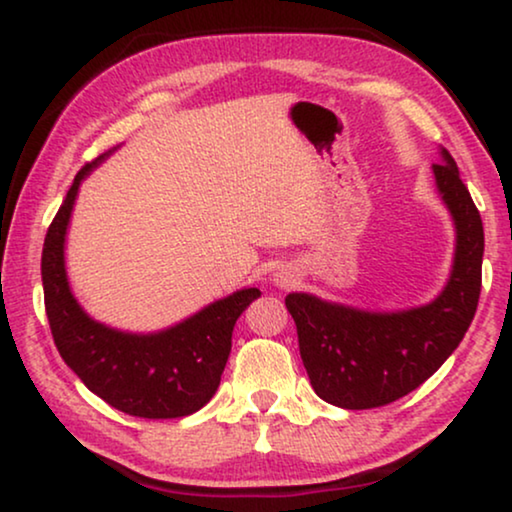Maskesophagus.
I'll use <instances>...</instances> for the list:
<instances>
[{
    "mask_svg": "<svg viewBox=\"0 0 512 512\" xmlns=\"http://www.w3.org/2000/svg\"><path fill=\"white\" fill-rule=\"evenodd\" d=\"M294 280H297V276H294V271L290 269V266H278V269L271 273V283L280 287V290H287V287H292Z\"/></svg>",
    "mask_w": 512,
    "mask_h": 512,
    "instance_id": "1",
    "label": "esophagus"
}]
</instances>
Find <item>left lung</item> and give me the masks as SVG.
<instances>
[{"mask_svg":"<svg viewBox=\"0 0 512 512\" xmlns=\"http://www.w3.org/2000/svg\"><path fill=\"white\" fill-rule=\"evenodd\" d=\"M436 192L455 225V255L443 290L427 304L371 311L290 292L285 306L299 334V352L320 399L364 410L392 403L434 376L469 329L478 308L485 232L478 208L448 150H438Z\"/></svg>","mask_w":512,"mask_h":512,"instance_id":"1","label":"left lung"}]
</instances>
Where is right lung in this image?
<instances>
[{"mask_svg": "<svg viewBox=\"0 0 512 512\" xmlns=\"http://www.w3.org/2000/svg\"><path fill=\"white\" fill-rule=\"evenodd\" d=\"M113 150L78 171L43 241L41 280L50 331L64 364L109 406L148 420L185 417L204 408L218 390L236 320L262 292L241 287L157 331H127L92 318L71 290L64 248L81 183Z\"/></svg>", "mask_w": 512, "mask_h": 512, "instance_id": "right-lung-1", "label": "right lung"}]
</instances>
